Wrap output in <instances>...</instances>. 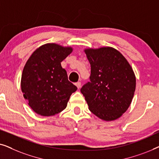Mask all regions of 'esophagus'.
<instances>
[{"label":"esophagus","instance_id":"esophagus-1","mask_svg":"<svg viewBox=\"0 0 159 159\" xmlns=\"http://www.w3.org/2000/svg\"><path fill=\"white\" fill-rule=\"evenodd\" d=\"M75 84H76V86L77 87V88H81V82H76Z\"/></svg>","mask_w":159,"mask_h":159}]
</instances>
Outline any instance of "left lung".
<instances>
[{"label":"left lung","instance_id":"left-lung-1","mask_svg":"<svg viewBox=\"0 0 159 159\" xmlns=\"http://www.w3.org/2000/svg\"><path fill=\"white\" fill-rule=\"evenodd\" d=\"M90 64V82L80 91L89 109L106 121L118 119L131 103L136 79L131 66L111 47L84 50Z\"/></svg>","mask_w":159,"mask_h":159}]
</instances>
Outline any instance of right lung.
<instances>
[{"label":"right lung","mask_w":159,"mask_h":159,"mask_svg":"<svg viewBox=\"0 0 159 159\" xmlns=\"http://www.w3.org/2000/svg\"><path fill=\"white\" fill-rule=\"evenodd\" d=\"M71 51V48L48 43L37 49L26 63L21 75V91L37 114L47 116L58 114L77 90L61 65Z\"/></svg>","instance_id":"add662e5"}]
</instances>
